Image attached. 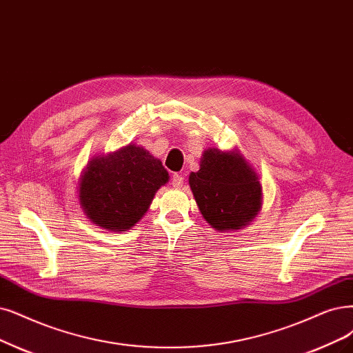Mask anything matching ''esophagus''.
<instances>
[{
	"label": "esophagus",
	"instance_id": "obj_1",
	"mask_svg": "<svg viewBox=\"0 0 353 353\" xmlns=\"http://www.w3.org/2000/svg\"><path fill=\"white\" fill-rule=\"evenodd\" d=\"M183 181H185V177L181 176V174H179V173H174L172 176V185H173V188H181V186H183Z\"/></svg>",
	"mask_w": 353,
	"mask_h": 353
}]
</instances>
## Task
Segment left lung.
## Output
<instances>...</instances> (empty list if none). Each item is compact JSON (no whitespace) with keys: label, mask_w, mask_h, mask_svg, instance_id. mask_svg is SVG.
<instances>
[{"label":"left lung","mask_w":353,"mask_h":353,"mask_svg":"<svg viewBox=\"0 0 353 353\" xmlns=\"http://www.w3.org/2000/svg\"><path fill=\"white\" fill-rule=\"evenodd\" d=\"M189 185L201 214L215 230H239L262 205V186L240 154L216 148L203 152L201 170Z\"/></svg>","instance_id":"left-lung-1"}]
</instances>
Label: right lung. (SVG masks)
I'll use <instances>...</instances> for the list:
<instances>
[{
    "label": "right lung",
    "instance_id": "add662e5",
    "mask_svg": "<svg viewBox=\"0 0 353 353\" xmlns=\"http://www.w3.org/2000/svg\"><path fill=\"white\" fill-rule=\"evenodd\" d=\"M167 180L160 160L142 147L128 145L90 161L80 183V202L93 224L123 231L147 212L155 192Z\"/></svg>",
    "mask_w": 353,
    "mask_h": 353
}]
</instances>
